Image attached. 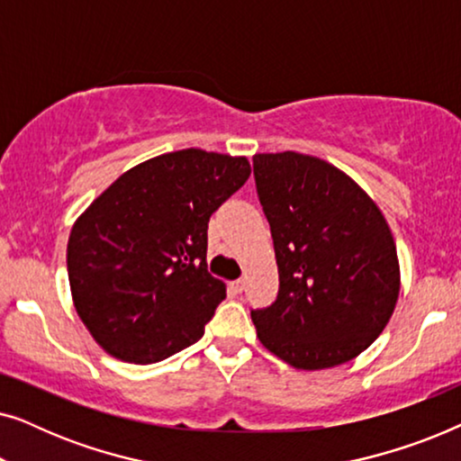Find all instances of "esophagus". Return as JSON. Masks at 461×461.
<instances>
[{"mask_svg": "<svg viewBox=\"0 0 461 461\" xmlns=\"http://www.w3.org/2000/svg\"><path fill=\"white\" fill-rule=\"evenodd\" d=\"M229 289L232 294H241L243 289H245V281L243 279H237V281H230V285H229Z\"/></svg>", "mask_w": 461, "mask_h": 461, "instance_id": "esophagus-1", "label": "esophagus"}]
</instances>
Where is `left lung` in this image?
<instances>
[{
	"label": "left lung",
	"mask_w": 461,
	"mask_h": 461,
	"mask_svg": "<svg viewBox=\"0 0 461 461\" xmlns=\"http://www.w3.org/2000/svg\"><path fill=\"white\" fill-rule=\"evenodd\" d=\"M254 178L279 267L276 300L251 311L258 338L295 369L358 357L399 298L386 218L355 180L319 157L254 155Z\"/></svg>",
	"instance_id": "8db88e82"
}]
</instances>
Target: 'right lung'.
Segmentation results:
<instances>
[{
  "instance_id": "add662e5",
  "label": "right lung",
  "mask_w": 461,
  "mask_h": 461,
  "mask_svg": "<svg viewBox=\"0 0 461 461\" xmlns=\"http://www.w3.org/2000/svg\"><path fill=\"white\" fill-rule=\"evenodd\" d=\"M249 174L245 157L176 150L128 169L77 218L75 311L109 355L157 363L203 336L226 298L207 273V222Z\"/></svg>"
}]
</instances>
